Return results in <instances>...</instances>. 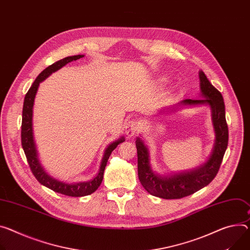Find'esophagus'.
<instances>
[{
	"instance_id": "34e87169",
	"label": "esophagus",
	"mask_w": 250,
	"mask_h": 250,
	"mask_svg": "<svg viewBox=\"0 0 250 250\" xmlns=\"http://www.w3.org/2000/svg\"><path fill=\"white\" fill-rule=\"evenodd\" d=\"M139 128H140V125H139L138 122H135L133 120L128 121L125 124V132L127 135H133L134 133H137Z\"/></svg>"
}]
</instances>
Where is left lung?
<instances>
[{
    "mask_svg": "<svg viewBox=\"0 0 250 250\" xmlns=\"http://www.w3.org/2000/svg\"><path fill=\"white\" fill-rule=\"evenodd\" d=\"M201 96L206 99H187L180 104H208L212 110V123L215 130V146L207 164L201 167L171 176H162L154 173L149 166L148 151L141 139H137L138 173L145 189L151 195L165 199H178L209 185L216 176L229 145V126L225 120V105L222 95L208 81L203 72L199 73ZM175 110V109H174Z\"/></svg>",
    "mask_w": 250,
    "mask_h": 250,
    "instance_id": "8db88e82",
    "label": "left lung"
}]
</instances>
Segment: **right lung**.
I'll return each instance as SVG.
<instances>
[{"mask_svg":"<svg viewBox=\"0 0 250 250\" xmlns=\"http://www.w3.org/2000/svg\"><path fill=\"white\" fill-rule=\"evenodd\" d=\"M83 55H77L72 57H66L62 60H60L53 64L46 67L35 80L32 86L28 90L26 94L25 100H24V106H22V119H21V146L22 149L25 151L26 157L28 164L30 166V168L37 178L39 183L48 188L54 190L55 192H59L67 196H84L93 193L98 189V188L101 186L103 178H104V171L107 163L108 157L111 153V151L115 149L121 143L125 142V139L122 138L118 142L112 143L105 150L102 166L100 168L99 174L93 179L89 181H85V183H79V184H65L62 181H59L50 175H48L41 167L39 160H38V154L34 143V137H33V125H32V118H33V105H34V100L37 93L38 86L42 81H43L46 78H48L52 73L58 71L61 69L62 66L65 65L67 62L72 61L79 60L83 58Z\"/></svg>","mask_w":250,"mask_h":250,"instance_id":"add662e5","label":"right lung"}]
</instances>
